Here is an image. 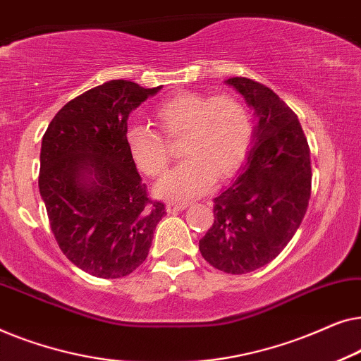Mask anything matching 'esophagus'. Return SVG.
Listing matches in <instances>:
<instances>
[{
    "label": "esophagus",
    "instance_id": "esophagus-1",
    "mask_svg": "<svg viewBox=\"0 0 361 361\" xmlns=\"http://www.w3.org/2000/svg\"><path fill=\"white\" fill-rule=\"evenodd\" d=\"M184 209H185L184 204H176V202H167V205H166L167 214H177V212H180Z\"/></svg>",
    "mask_w": 361,
    "mask_h": 361
}]
</instances>
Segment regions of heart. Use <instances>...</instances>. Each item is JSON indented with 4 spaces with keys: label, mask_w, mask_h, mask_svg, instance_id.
Instances as JSON below:
<instances>
[{
    "label": "heart",
    "mask_w": 361,
    "mask_h": 361,
    "mask_svg": "<svg viewBox=\"0 0 361 361\" xmlns=\"http://www.w3.org/2000/svg\"><path fill=\"white\" fill-rule=\"evenodd\" d=\"M152 116L166 137L182 136L180 152L185 157L156 185V194L162 199L185 200L205 194L215 177L226 179L240 169L253 141L250 111L233 95L179 92L161 102ZM125 142L142 174H164L171 152L159 133L130 126Z\"/></svg>",
    "instance_id": "b5f03b06"
}]
</instances>
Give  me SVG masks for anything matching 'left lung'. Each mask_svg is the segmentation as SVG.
Masks as SVG:
<instances>
[{"mask_svg": "<svg viewBox=\"0 0 361 361\" xmlns=\"http://www.w3.org/2000/svg\"><path fill=\"white\" fill-rule=\"evenodd\" d=\"M258 116L240 174L214 199V224L199 241L207 263L228 274L268 264L286 248L310 199V149L298 115L263 83L225 82Z\"/></svg>", "mask_w": 361, "mask_h": 361, "instance_id": "1", "label": "left lung"}]
</instances>
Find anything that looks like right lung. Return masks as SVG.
<instances>
[{"label": "right lung", "instance_id": "1", "mask_svg": "<svg viewBox=\"0 0 361 361\" xmlns=\"http://www.w3.org/2000/svg\"><path fill=\"white\" fill-rule=\"evenodd\" d=\"M159 90L110 80L66 103L44 133L39 192L51 230L62 253L97 278L142 264L166 214L125 142L130 113Z\"/></svg>", "mask_w": 361, "mask_h": 361}]
</instances>
